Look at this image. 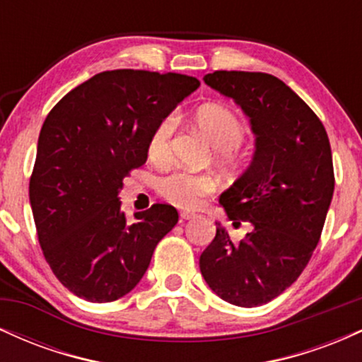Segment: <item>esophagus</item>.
Returning <instances> with one entry per match:
<instances>
[{
	"mask_svg": "<svg viewBox=\"0 0 362 362\" xmlns=\"http://www.w3.org/2000/svg\"><path fill=\"white\" fill-rule=\"evenodd\" d=\"M195 213H192V211H180V219L182 221H187V219H192L195 218Z\"/></svg>",
	"mask_w": 362,
	"mask_h": 362,
	"instance_id": "34e87169",
	"label": "esophagus"
}]
</instances>
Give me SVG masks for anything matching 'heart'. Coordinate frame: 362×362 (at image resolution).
Wrapping results in <instances>:
<instances>
[{
	"instance_id": "1",
	"label": "heart",
	"mask_w": 362,
	"mask_h": 362,
	"mask_svg": "<svg viewBox=\"0 0 362 362\" xmlns=\"http://www.w3.org/2000/svg\"><path fill=\"white\" fill-rule=\"evenodd\" d=\"M194 124L211 146L219 149L221 156H233L235 149L245 141L247 127L243 120L223 105H202L195 110ZM177 129L175 115H167L153 127L148 139V156L155 163H167L172 155L173 134ZM216 180L209 175H199L190 172H173L163 177L158 184L160 194L173 206L192 209L216 190Z\"/></svg>"
}]
</instances>
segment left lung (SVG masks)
Wrapping results in <instances>:
<instances>
[{
    "label": "left lung",
    "instance_id": "obj_1",
    "mask_svg": "<svg viewBox=\"0 0 362 362\" xmlns=\"http://www.w3.org/2000/svg\"><path fill=\"white\" fill-rule=\"evenodd\" d=\"M204 81L250 117L255 153L219 197L228 218L252 231L233 243L216 223L199 267L221 300L253 308L288 289L320 242L335 185L330 141L317 114L272 74L214 71Z\"/></svg>",
    "mask_w": 362,
    "mask_h": 362
}]
</instances>
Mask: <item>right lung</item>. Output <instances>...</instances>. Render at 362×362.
Listing matches in <instances>:
<instances>
[{
  "mask_svg": "<svg viewBox=\"0 0 362 362\" xmlns=\"http://www.w3.org/2000/svg\"><path fill=\"white\" fill-rule=\"evenodd\" d=\"M199 85L185 74L115 69L81 83L45 117L28 195L45 260L78 298L109 303L134 289L177 224L168 204L129 223L119 192L146 163L153 127Z\"/></svg>",
  "mask_w": 362,
  "mask_h": 362,
  "instance_id": "1",
  "label": "right lung"
}]
</instances>
